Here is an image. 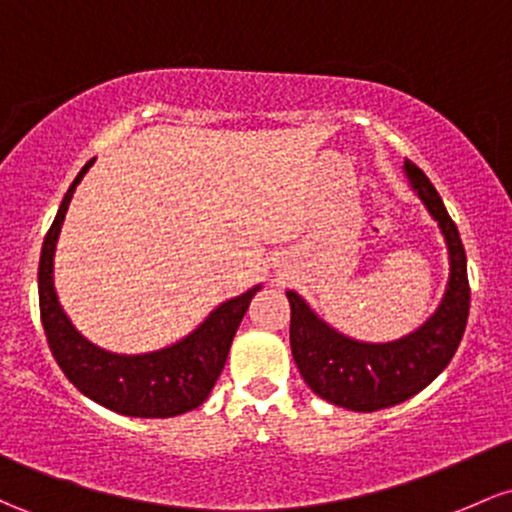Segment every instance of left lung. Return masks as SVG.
I'll return each instance as SVG.
<instances>
[{"mask_svg": "<svg viewBox=\"0 0 512 512\" xmlns=\"http://www.w3.org/2000/svg\"><path fill=\"white\" fill-rule=\"evenodd\" d=\"M411 187L428 206L449 247V286L440 308L420 330L386 345H367L335 333L294 291L289 342L296 367L313 393L333 406L372 413L423 391L457 352L469 318V277L459 230L425 172L406 160Z\"/></svg>", "mask_w": 512, "mask_h": 512, "instance_id": "obj_1", "label": "left lung"}]
</instances>
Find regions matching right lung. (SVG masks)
I'll use <instances>...</instances> for the list:
<instances>
[{"label": "right lung", "mask_w": 512, "mask_h": 512, "mask_svg": "<svg viewBox=\"0 0 512 512\" xmlns=\"http://www.w3.org/2000/svg\"><path fill=\"white\" fill-rule=\"evenodd\" d=\"M92 162L89 160L70 184L58 216L43 240L38 265V303L50 352L75 389L109 411L133 418H172L194 411L209 398L213 384L221 376L235 330L260 286L238 299L221 303L189 338L150 355H114L84 340L72 328L55 296L53 255L72 194Z\"/></svg>", "instance_id": "add662e5"}]
</instances>
